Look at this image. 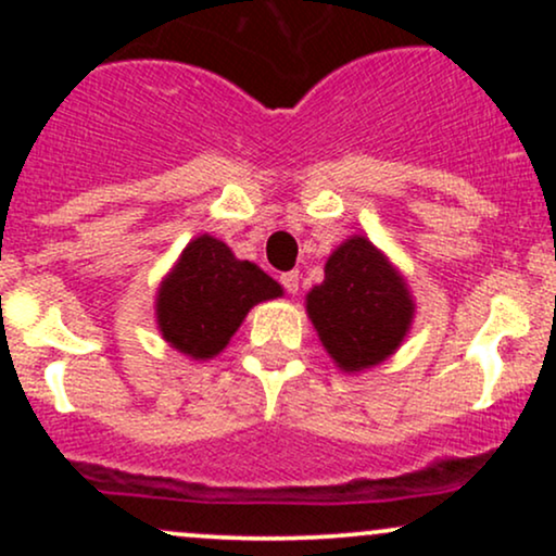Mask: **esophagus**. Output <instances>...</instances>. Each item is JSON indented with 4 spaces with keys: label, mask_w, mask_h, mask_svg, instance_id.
Here are the masks:
<instances>
[{
    "label": "esophagus",
    "mask_w": 556,
    "mask_h": 556,
    "mask_svg": "<svg viewBox=\"0 0 556 556\" xmlns=\"http://www.w3.org/2000/svg\"><path fill=\"white\" fill-rule=\"evenodd\" d=\"M279 282L285 285V290L290 292V295H295L300 290V271H285L282 277H279Z\"/></svg>",
    "instance_id": "obj_1"
}]
</instances>
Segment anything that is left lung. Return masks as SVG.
Returning <instances> with one entry per match:
<instances>
[{
	"mask_svg": "<svg viewBox=\"0 0 556 556\" xmlns=\"http://www.w3.org/2000/svg\"><path fill=\"white\" fill-rule=\"evenodd\" d=\"M305 311L329 358L355 374L394 355L410 331L416 303L384 253L353 235L329 256L324 282L305 295Z\"/></svg>",
	"mask_w": 556,
	"mask_h": 556,
	"instance_id": "1",
	"label": "left lung"
}]
</instances>
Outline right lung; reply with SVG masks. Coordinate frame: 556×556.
I'll use <instances>...</instances> for the list:
<instances>
[{
    "instance_id": "add662e5",
    "label": "right lung",
    "mask_w": 556,
    "mask_h": 556,
    "mask_svg": "<svg viewBox=\"0 0 556 556\" xmlns=\"http://www.w3.org/2000/svg\"><path fill=\"white\" fill-rule=\"evenodd\" d=\"M282 287L251 261L235 258L212 235L190 240L156 295V324L172 348L193 361L219 355L256 303Z\"/></svg>"
}]
</instances>
